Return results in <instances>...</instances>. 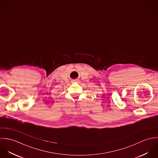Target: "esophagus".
<instances>
[{"label":"esophagus","instance_id":"esophagus-1","mask_svg":"<svg viewBox=\"0 0 158 158\" xmlns=\"http://www.w3.org/2000/svg\"><path fill=\"white\" fill-rule=\"evenodd\" d=\"M73 81H76V82H78V83H80V81L79 80H77V79H76V80H74Z\"/></svg>","mask_w":158,"mask_h":158}]
</instances>
